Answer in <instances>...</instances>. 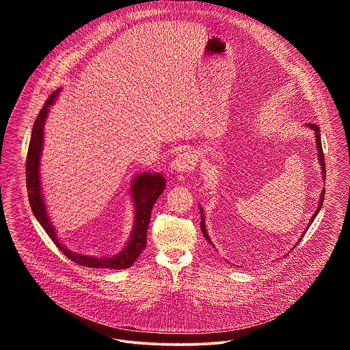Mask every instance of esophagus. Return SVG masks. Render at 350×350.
I'll use <instances>...</instances> for the list:
<instances>
[{
	"mask_svg": "<svg viewBox=\"0 0 350 350\" xmlns=\"http://www.w3.org/2000/svg\"><path fill=\"white\" fill-rule=\"evenodd\" d=\"M195 166H196V158L193 154H191L188 151H183L181 154H178L170 165L172 170L177 174L191 173L195 169Z\"/></svg>",
	"mask_w": 350,
	"mask_h": 350,
	"instance_id": "34e87169",
	"label": "esophagus"
}]
</instances>
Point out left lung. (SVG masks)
<instances>
[{"mask_svg":"<svg viewBox=\"0 0 350 350\" xmlns=\"http://www.w3.org/2000/svg\"><path fill=\"white\" fill-rule=\"evenodd\" d=\"M308 127L309 129H312L313 131H314V137H316V146H317V158H319V163H320V166H321V177H323V180H325V162H324V155H323V146H321V137H320V127L317 126V124H314V123H309L308 124ZM324 192H325V189L323 188V191H321V193H320V201H319V206H317V211L314 212V215L310 217V221H309V224H308V227L305 228V231L302 232V235H301V238H299V241H301L302 238H304V235L306 234V231H308V228L312 226V223L314 221V219H316V216L319 215V212L321 211V206H323V201H324ZM199 212H201V230H202V234H204V237L206 238V241L211 243V245H213V242L211 241V238H209V235H208V231H206V224H205V216H204V209L199 206ZM297 241V242H299ZM296 242V243H297ZM296 246V245H295ZM293 246V247H295ZM292 247V249H293ZM291 252V251H289Z\"/></svg>","mask_w":350,"mask_h":350,"instance_id":"1","label":"left lung"}]
</instances>
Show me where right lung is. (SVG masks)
I'll list each match as a JSON object with an SVG mask.
<instances>
[{
    "label": "right lung",
    "mask_w": 350,
    "mask_h": 350,
    "mask_svg": "<svg viewBox=\"0 0 350 350\" xmlns=\"http://www.w3.org/2000/svg\"><path fill=\"white\" fill-rule=\"evenodd\" d=\"M59 91L61 90H57L48 96L31 130V138L29 144L27 161H26V183H27V192H29V202H30L33 215L36 216L41 227L45 230V232L49 235V238H51L54 243L59 247V251L65 256H68L72 262L80 266L94 267V269H113V270L129 269L137 260V258L141 255L144 247L146 246V231H148L149 220H151V212L157 202V199L161 196V193L165 189L166 180L159 173L157 174L141 173L133 178L130 185V193H131V201L134 206V224H133V231L127 243L119 254L113 256L96 258L91 255L77 254L68 249L61 242L55 227L53 226L51 220H49L44 193H42V187H41V178H40V159H41V152L44 146V124H45L49 108L55 104V99L58 98Z\"/></svg>",
    "instance_id": "right-lung-1"
}]
</instances>
